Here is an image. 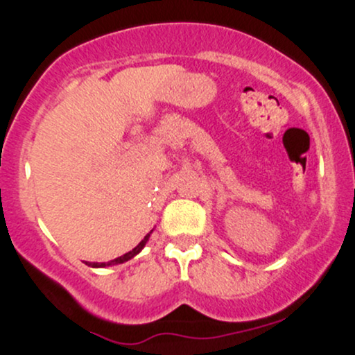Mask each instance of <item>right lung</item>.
<instances>
[{
    "label": "right lung",
    "instance_id": "add662e5",
    "mask_svg": "<svg viewBox=\"0 0 355 355\" xmlns=\"http://www.w3.org/2000/svg\"><path fill=\"white\" fill-rule=\"evenodd\" d=\"M150 234H152V232H150ZM150 234H146V235H145V239L141 240V242L138 243V245H137L135 248H133V250L126 252L125 255L118 257V259H115V260H110V262H101V263H98V262H88V266H89V267H95V268H98V267H107V266H118V263H123V262H126V260L133 259V257H135L137 254H140L141 248L145 247V243H146V242H148Z\"/></svg>",
    "mask_w": 355,
    "mask_h": 355
}]
</instances>
